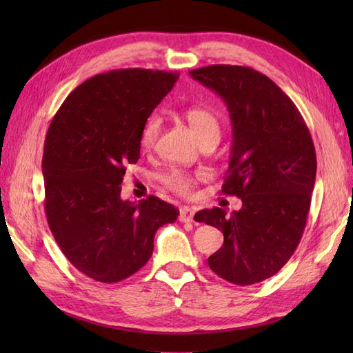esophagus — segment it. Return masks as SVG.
Instances as JSON below:
<instances>
[{
  "label": "esophagus",
  "mask_w": 353,
  "mask_h": 353,
  "mask_svg": "<svg viewBox=\"0 0 353 353\" xmlns=\"http://www.w3.org/2000/svg\"><path fill=\"white\" fill-rule=\"evenodd\" d=\"M194 209L188 208V206H183L181 208V214H179V220L182 223H192L194 221Z\"/></svg>",
  "instance_id": "1"
}]
</instances>
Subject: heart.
I'll use <instances>...</instances> for the list:
<instances>
[{
	"mask_svg": "<svg viewBox=\"0 0 353 353\" xmlns=\"http://www.w3.org/2000/svg\"><path fill=\"white\" fill-rule=\"evenodd\" d=\"M185 118L191 125V129L196 132L201 144H203V142H214L215 144V142L220 139L221 123L219 115H216L214 110L199 106L190 108L185 112ZM161 127V115H150L141 129V145L144 148H152L156 144L157 137H159ZM163 183L167 185L171 191L182 194V196H188L192 191L194 185H196V176L185 170L176 168L163 176Z\"/></svg>",
	"mask_w": 353,
	"mask_h": 353,
	"instance_id": "1",
	"label": "heart"
}]
</instances>
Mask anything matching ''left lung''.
<instances>
[{"label": "left lung", "instance_id": "obj_1", "mask_svg": "<svg viewBox=\"0 0 353 353\" xmlns=\"http://www.w3.org/2000/svg\"><path fill=\"white\" fill-rule=\"evenodd\" d=\"M190 74L228 104L234 142L221 192L243 201L230 215L212 208L194 216L224 235L208 264L235 285L262 282L287 264L303 235L317 171L311 133L296 104L265 74L238 65Z\"/></svg>", "mask_w": 353, "mask_h": 353}]
</instances>
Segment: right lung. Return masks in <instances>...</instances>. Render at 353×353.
Masks as SVG:
<instances>
[{
    "label": "right lung",
    "mask_w": 353,
    "mask_h": 353,
    "mask_svg": "<svg viewBox=\"0 0 353 353\" xmlns=\"http://www.w3.org/2000/svg\"><path fill=\"white\" fill-rule=\"evenodd\" d=\"M177 72L127 68L97 74L66 97L43 144L45 214L52 236L80 273L103 283L134 274L152 258L156 230L177 208L154 196L121 200L137 163L141 129Z\"/></svg>",
    "instance_id": "1"
}]
</instances>
